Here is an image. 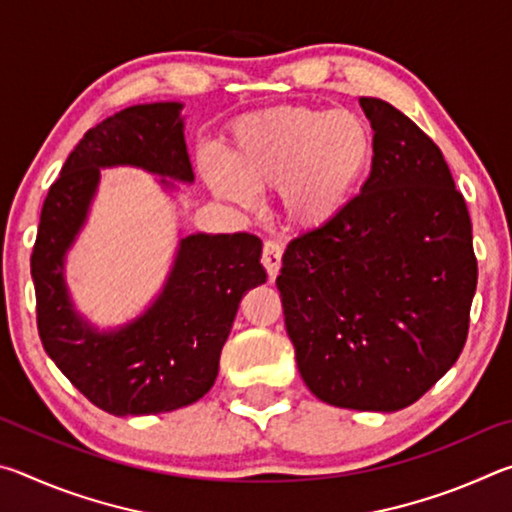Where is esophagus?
<instances>
[{
	"label": "esophagus",
	"mask_w": 512,
	"mask_h": 512,
	"mask_svg": "<svg viewBox=\"0 0 512 512\" xmlns=\"http://www.w3.org/2000/svg\"><path fill=\"white\" fill-rule=\"evenodd\" d=\"M262 264L266 268L268 277L275 280V275L280 273V266H282V246L277 244V241H266V244H264Z\"/></svg>",
	"instance_id": "esophagus-1"
}]
</instances>
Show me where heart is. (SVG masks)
Returning <instances> with one entry per match:
<instances>
[{
    "label": "heart",
    "instance_id": "b5f03b06",
    "mask_svg": "<svg viewBox=\"0 0 512 512\" xmlns=\"http://www.w3.org/2000/svg\"><path fill=\"white\" fill-rule=\"evenodd\" d=\"M375 153V133L357 112L284 106L237 121L228 162L205 153L201 169L219 198L246 207L253 192H280L293 228L320 230L352 203Z\"/></svg>",
    "mask_w": 512,
    "mask_h": 512
}]
</instances>
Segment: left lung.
<instances>
[{
  "label": "left lung",
  "mask_w": 512,
  "mask_h": 512,
  "mask_svg": "<svg viewBox=\"0 0 512 512\" xmlns=\"http://www.w3.org/2000/svg\"><path fill=\"white\" fill-rule=\"evenodd\" d=\"M377 142L359 196L287 246L277 289L318 400L393 413L461 354L476 291L472 223L443 153L391 103L361 97Z\"/></svg>",
  "instance_id": "1"
}]
</instances>
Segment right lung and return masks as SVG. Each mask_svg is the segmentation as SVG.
I'll list each match as a JSON object with an SVG mask.
<instances>
[{"mask_svg": "<svg viewBox=\"0 0 512 512\" xmlns=\"http://www.w3.org/2000/svg\"><path fill=\"white\" fill-rule=\"evenodd\" d=\"M180 112V101H158L103 119L69 153L42 205L31 255L40 339L60 372L112 415L169 413L201 400L219 375L241 298L266 282L259 237L180 232L167 280L140 316L99 329L76 309L65 262L88 223L101 169L153 173L171 196L178 183H194Z\"/></svg>", "mask_w": 512, "mask_h": 512, "instance_id": "obj_1", "label": "right lung"}]
</instances>
